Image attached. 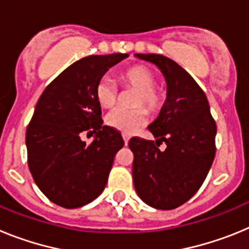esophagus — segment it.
Listing matches in <instances>:
<instances>
[{
	"mask_svg": "<svg viewBox=\"0 0 249 249\" xmlns=\"http://www.w3.org/2000/svg\"><path fill=\"white\" fill-rule=\"evenodd\" d=\"M122 137H123V141H124V144H128V141H129V138H131V136L126 135V133H123Z\"/></svg>",
	"mask_w": 249,
	"mask_h": 249,
	"instance_id": "1",
	"label": "esophagus"
}]
</instances>
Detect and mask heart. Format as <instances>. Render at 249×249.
I'll use <instances>...</instances> for the list:
<instances>
[{"instance_id":"b5f03b06","label":"heart","mask_w":249,"mask_h":249,"mask_svg":"<svg viewBox=\"0 0 249 249\" xmlns=\"http://www.w3.org/2000/svg\"><path fill=\"white\" fill-rule=\"evenodd\" d=\"M118 81L126 87L136 89L133 106L143 105L148 111L156 112L163 103V93L155 89V76L144 66H132L122 70L118 73ZM94 97L98 105L105 108H111L117 102L116 87L108 80H101L94 89ZM147 122V113L143 108L113 109L106 117V123L111 128L117 129L123 133H133Z\"/></svg>"}]
</instances>
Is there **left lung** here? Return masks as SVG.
Masks as SVG:
<instances>
[{
    "instance_id": "left-lung-1",
    "label": "left lung",
    "mask_w": 249,
    "mask_h": 249,
    "mask_svg": "<svg viewBox=\"0 0 249 249\" xmlns=\"http://www.w3.org/2000/svg\"><path fill=\"white\" fill-rule=\"evenodd\" d=\"M163 74L167 97L148 126L153 141L132 138L133 183L144 203L173 210L192 198L206 179L215 155V127L206 94L191 74L162 54H135ZM166 142L160 151L158 146Z\"/></svg>"
}]
</instances>
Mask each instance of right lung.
Wrapping results in <instances>:
<instances>
[{"mask_svg": "<svg viewBox=\"0 0 249 249\" xmlns=\"http://www.w3.org/2000/svg\"><path fill=\"white\" fill-rule=\"evenodd\" d=\"M127 53L89 56L57 76L41 94L26 132L28 167L37 187L51 202L78 208L105 190L114 156L124 142L103 126L96 85ZM94 133L87 145L82 131Z\"/></svg>", "mask_w": 249, "mask_h": 249, "instance_id": "obj_1", "label": "right lung"}]
</instances>
